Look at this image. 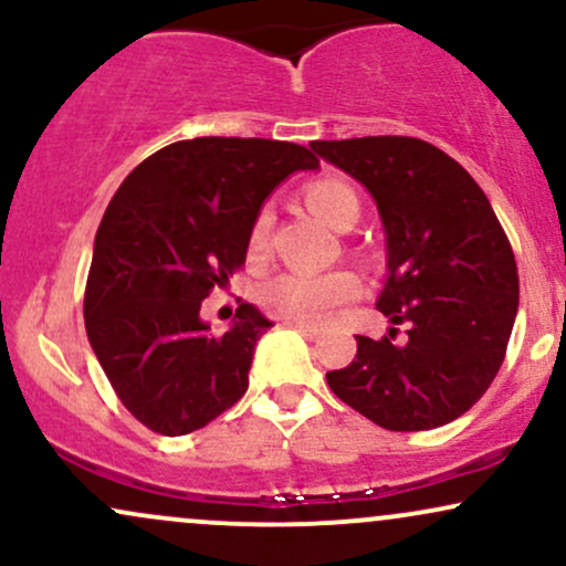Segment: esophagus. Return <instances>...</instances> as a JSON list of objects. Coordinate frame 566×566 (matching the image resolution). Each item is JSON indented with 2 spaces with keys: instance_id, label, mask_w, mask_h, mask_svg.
<instances>
[{
  "instance_id": "34e87169",
  "label": "esophagus",
  "mask_w": 566,
  "mask_h": 566,
  "mask_svg": "<svg viewBox=\"0 0 566 566\" xmlns=\"http://www.w3.org/2000/svg\"><path fill=\"white\" fill-rule=\"evenodd\" d=\"M295 333H301L303 337H308V340H316L319 337V327H314V324H301V322H287Z\"/></svg>"
}]
</instances>
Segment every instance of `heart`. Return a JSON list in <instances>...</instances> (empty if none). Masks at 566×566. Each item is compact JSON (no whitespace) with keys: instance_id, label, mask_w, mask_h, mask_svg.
Returning a JSON list of instances; mask_svg holds the SVG:
<instances>
[{"instance_id":"b5f03b06","label":"heart","mask_w":566,"mask_h":566,"mask_svg":"<svg viewBox=\"0 0 566 566\" xmlns=\"http://www.w3.org/2000/svg\"><path fill=\"white\" fill-rule=\"evenodd\" d=\"M305 205L322 223L337 226L343 218L356 212L359 216V199L354 188L337 178L316 180L305 188ZM271 212H261L250 233V252H263L269 242ZM359 295V279L350 271H282V274L265 279L261 284V303L269 314L287 322L319 324L327 319L337 305L354 301Z\"/></svg>"}]
</instances>
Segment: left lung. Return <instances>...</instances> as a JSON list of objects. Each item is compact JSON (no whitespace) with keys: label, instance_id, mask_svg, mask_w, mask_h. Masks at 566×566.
I'll return each instance as SVG.
<instances>
[{"label":"left lung","instance_id":"1","mask_svg":"<svg viewBox=\"0 0 566 566\" xmlns=\"http://www.w3.org/2000/svg\"><path fill=\"white\" fill-rule=\"evenodd\" d=\"M316 154L367 188L386 233L378 311L407 340L356 335L333 394L388 431L452 423L503 365L518 311V271L490 199L463 167L418 138L314 140Z\"/></svg>","mask_w":566,"mask_h":566}]
</instances>
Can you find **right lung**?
<instances>
[{
	"label": "right lung",
	"instance_id": "right-lung-1",
	"mask_svg": "<svg viewBox=\"0 0 566 566\" xmlns=\"http://www.w3.org/2000/svg\"><path fill=\"white\" fill-rule=\"evenodd\" d=\"M316 167L295 143L193 138L159 148L116 188L95 233L84 327L143 426L184 437L242 399L252 354L274 322L242 303L216 335L201 301L247 261L274 188Z\"/></svg>",
	"mask_w": 566,
	"mask_h": 566
}]
</instances>
